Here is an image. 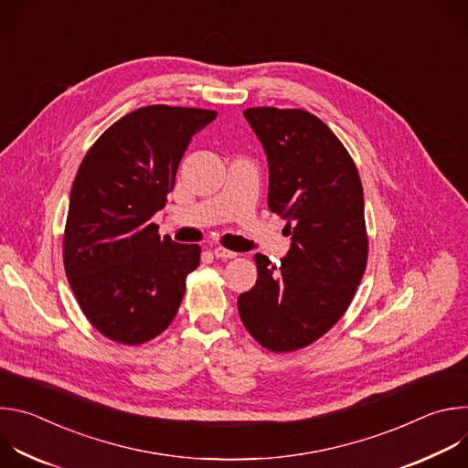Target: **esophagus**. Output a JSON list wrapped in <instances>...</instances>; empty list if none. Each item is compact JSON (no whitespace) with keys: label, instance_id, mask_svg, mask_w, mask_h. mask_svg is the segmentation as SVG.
I'll use <instances>...</instances> for the list:
<instances>
[{"label":"esophagus","instance_id":"1","mask_svg":"<svg viewBox=\"0 0 468 468\" xmlns=\"http://www.w3.org/2000/svg\"><path fill=\"white\" fill-rule=\"evenodd\" d=\"M213 255H215L217 259H233L237 253L231 251V250H226V248H215V250H213Z\"/></svg>","mask_w":468,"mask_h":468}]
</instances>
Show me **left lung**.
Returning a JSON list of instances; mask_svg holds the SVG:
<instances>
[{
	"instance_id": "left-lung-1",
	"label": "left lung",
	"mask_w": 468,
	"mask_h": 468,
	"mask_svg": "<svg viewBox=\"0 0 468 468\" xmlns=\"http://www.w3.org/2000/svg\"><path fill=\"white\" fill-rule=\"evenodd\" d=\"M244 118L269 161V209L287 220L282 266L255 253L257 282L237 300L266 350L303 348L346 313L367 269L363 185L343 143L302 109L251 107Z\"/></svg>"
}]
</instances>
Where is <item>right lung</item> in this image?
I'll list each match as a JSON object with an SVG mask.
<instances>
[{
  "label": "right lung",
  "instance_id": "add662e5",
  "mask_svg": "<svg viewBox=\"0 0 468 468\" xmlns=\"http://www.w3.org/2000/svg\"><path fill=\"white\" fill-rule=\"evenodd\" d=\"M215 111L150 105L114 122L87 152L70 192L64 271L89 322L107 339L143 345L174 320L197 244L157 235L179 161Z\"/></svg>",
  "mask_w": 468,
  "mask_h": 468
}]
</instances>
